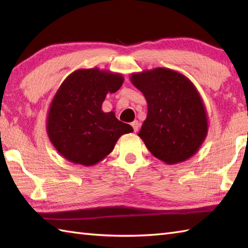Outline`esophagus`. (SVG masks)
Returning <instances> with one entry per match:
<instances>
[{"mask_svg": "<svg viewBox=\"0 0 248 248\" xmlns=\"http://www.w3.org/2000/svg\"><path fill=\"white\" fill-rule=\"evenodd\" d=\"M131 124H132V127L134 129V132H138L139 129H140V123H139V121L138 120H134Z\"/></svg>", "mask_w": 248, "mask_h": 248, "instance_id": "1", "label": "esophagus"}]
</instances>
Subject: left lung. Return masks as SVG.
Wrapping results in <instances>:
<instances>
[{"instance_id": "left-lung-1", "label": "left lung", "mask_w": 248, "mask_h": 248, "mask_svg": "<svg viewBox=\"0 0 248 248\" xmlns=\"http://www.w3.org/2000/svg\"><path fill=\"white\" fill-rule=\"evenodd\" d=\"M148 113L139 133L147 149L166 164L192 157L208 134V115L197 88L182 73L155 68L132 73Z\"/></svg>"}]
</instances>
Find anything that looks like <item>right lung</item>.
Returning a JSON list of instances; mask_svg holds the SVG:
<instances>
[{
    "label": "right lung",
    "mask_w": 248,
    "mask_h": 248,
    "mask_svg": "<svg viewBox=\"0 0 248 248\" xmlns=\"http://www.w3.org/2000/svg\"><path fill=\"white\" fill-rule=\"evenodd\" d=\"M123 83V75L99 68L78 69L65 78L46 117V133L62 156L75 164L94 165L112 152L121 135L133 132L114 112L102 110L107 94Z\"/></svg>",
    "instance_id": "1"
}]
</instances>
